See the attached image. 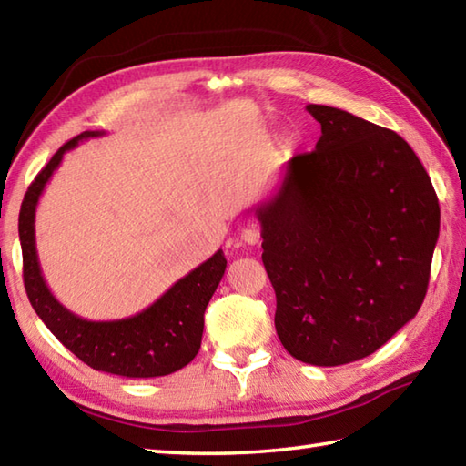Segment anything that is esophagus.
Wrapping results in <instances>:
<instances>
[{
  "label": "esophagus",
  "mask_w": 466,
  "mask_h": 466,
  "mask_svg": "<svg viewBox=\"0 0 466 466\" xmlns=\"http://www.w3.org/2000/svg\"><path fill=\"white\" fill-rule=\"evenodd\" d=\"M242 242L244 244H250V246H256V244H260V228L256 226V224H252V226H246L244 230H242Z\"/></svg>",
  "instance_id": "esophagus-1"
}]
</instances>
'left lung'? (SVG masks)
Segmentation results:
<instances>
[{"mask_svg": "<svg viewBox=\"0 0 466 466\" xmlns=\"http://www.w3.org/2000/svg\"><path fill=\"white\" fill-rule=\"evenodd\" d=\"M322 127L309 154L254 208L276 292L274 326L294 359H364L417 316L441 208L402 137L339 107L309 104Z\"/></svg>", "mask_w": 466, "mask_h": 466, "instance_id": "1", "label": "left lung"}]
</instances>
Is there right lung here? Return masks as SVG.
<instances>
[{
	"label": "right lung",
	"instance_id": "obj_1",
	"mask_svg": "<svg viewBox=\"0 0 466 466\" xmlns=\"http://www.w3.org/2000/svg\"><path fill=\"white\" fill-rule=\"evenodd\" d=\"M106 132H82L64 144L35 176L19 210V242L24 254V284L34 310L56 339L96 370L126 379H156L184 369L200 350L204 312L220 284L226 258L218 250L212 258L172 284L146 310L122 320H87L67 310L52 294L39 268L35 248V208L46 184L62 164L67 150Z\"/></svg>",
	"mask_w": 466,
	"mask_h": 466
}]
</instances>
